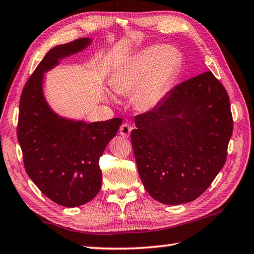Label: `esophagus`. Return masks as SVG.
Masks as SVG:
<instances>
[{
	"instance_id": "34e87169",
	"label": "esophagus",
	"mask_w": 254,
	"mask_h": 254,
	"mask_svg": "<svg viewBox=\"0 0 254 254\" xmlns=\"http://www.w3.org/2000/svg\"><path fill=\"white\" fill-rule=\"evenodd\" d=\"M132 128L133 127L130 126V124L124 123L120 127V134L124 137H128V135H130V133L132 131Z\"/></svg>"
}]
</instances>
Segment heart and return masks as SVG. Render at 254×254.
I'll use <instances>...</instances> for the list:
<instances>
[{"mask_svg":"<svg viewBox=\"0 0 254 254\" xmlns=\"http://www.w3.org/2000/svg\"><path fill=\"white\" fill-rule=\"evenodd\" d=\"M176 60L161 47L145 49L115 74L111 87L117 94L133 93L135 105L143 110L157 106L164 98L177 71Z\"/></svg>","mask_w":254,"mask_h":254,"instance_id":"heart-1","label":"heart"}]
</instances>
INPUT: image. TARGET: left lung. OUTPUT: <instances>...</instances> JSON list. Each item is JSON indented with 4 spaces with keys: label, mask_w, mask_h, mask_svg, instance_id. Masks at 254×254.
Returning a JSON list of instances; mask_svg holds the SVG:
<instances>
[{
    "label": "left lung",
    "mask_w": 254,
    "mask_h": 254,
    "mask_svg": "<svg viewBox=\"0 0 254 254\" xmlns=\"http://www.w3.org/2000/svg\"><path fill=\"white\" fill-rule=\"evenodd\" d=\"M233 124L227 91L210 71L177 85L136 116L132 147L149 195L177 205L204 193L225 165Z\"/></svg>",
    "instance_id": "obj_1"
}]
</instances>
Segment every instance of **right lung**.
I'll return each mask as SVG.
<instances>
[{"mask_svg":"<svg viewBox=\"0 0 254 254\" xmlns=\"http://www.w3.org/2000/svg\"><path fill=\"white\" fill-rule=\"evenodd\" d=\"M90 42V38H80L52 48L27 80L19 101L17 138L27 175L47 197L66 207L87 203L99 192V158L122 123L120 118L91 123L68 120L52 111L45 99L44 74Z\"/></svg>","mask_w":254,"mask_h":254,"instance_id":"1","label":"right lung"}]
</instances>
